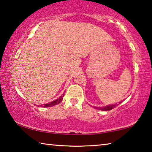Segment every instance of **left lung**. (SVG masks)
<instances>
[{"label":"left lung","mask_w":152,"mask_h":152,"mask_svg":"<svg viewBox=\"0 0 152 152\" xmlns=\"http://www.w3.org/2000/svg\"><path fill=\"white\" fill-rule=\"evenodd\" d=\"M122 102H119V104H109L107 105L106 107H94L95 109H99L101 110H110L113 109H114L115 107H116L117 105H119L120 103H121Z\"/></svg>","instance_id":"obj_1"}]
</instances>
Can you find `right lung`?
<instances>
[{"label": "right lung", "mask_w": 152, "mask_h": 152, "mask_svg": "<svg viewBox=\"0 0 152 152\" xmlns=\"http://www.w3.org/2000/svg\"><path fill=\"white\" fill-rule=\"evenodd\" d=\"M64 93H65V92H64V93L62 94V95H61V96H60V97H59L58 99H56L55 101H53L52 102H49V103L43 104H39V107H50L55 106V105L59 104V103H60V102H61V101H62L64 96Z\"/></svg>", "instance_id": "1"}]
</instances>
